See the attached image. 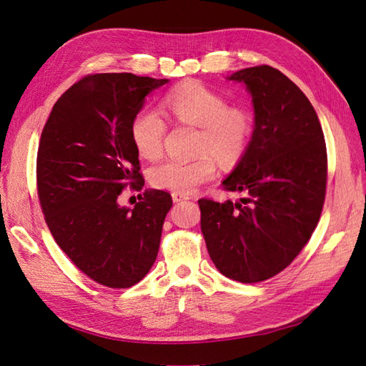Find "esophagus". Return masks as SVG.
<instances>
[{
	"label": "esophagus",
	"instance_id": "34e87169",
	"mask_svg": "<svg viewBox=\"0 0 366 366\" xmlns=\"http://www.w3.org/2000/svg\"><path fill=\"white\" fill-rule=\"evenodd\" d=\"M184 200H189V197L183 195V194L172 192V202H174V203H180V202H184Z\"/></svg>",
	"mask_w": 366,
	"mask_h": 366
}]
</instances>
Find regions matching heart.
Returning <instances> with one entry per match:
<instances>
[{
	"label": "heart",
	"instance_id": "b5f03b06",
	"mask_svg": "<svg viewBox=\"0 0 366 366\" xmlns=\"http://www.w3.org/2000/svg\"><path fill=\"white\" fill-rule=\"evenodd\" d=\"M164 108L180 124L198 127L197 151L191 160L166 159L152 164L149 183L157 189L189 194L212 180L217 159L235 164L253 137V116L246 107L227 105L226 97L198 81L175 86L163 99ZM129 136L142 157L156 159L163 151L166 124L159 113L143 108L131 120Z\"/></svg>",
	"mask_w": 366,
	"mask_h": 366
}]
</instances>
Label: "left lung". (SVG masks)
I'll return each mask as SVG.
<instances>
[{
    "label": "left lung",
    "mask_w": 366,
    "mask_h": 366,
    "mask_svg": "<svg viewBox=\"0 0 366 366\" xmlns=\"http://www.w3.org/2000/svg\"><path fill=\"white\" fill-rule=\"evenodd\" d=\"M254 109L250 145L223 182L239 202L198 200L202 232L215 267L253 284L282 272L304 249L322 212L327 147L307 96L269 65L239 70Z\"/></svg>",
    "instance_id": "1"
}]
</instances>
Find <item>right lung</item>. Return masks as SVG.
Here are the masks:
<instances>
[{
	"label": "right lung",
	"instance_id": "add662e5",
	"mask_svg": "<svg viewBox=\"0 0 366 366\" xmlns=\"http://www.w3.org/2000/svg\"><path fill=\"white\" fill-rule=\"evenodd\" d=\"M168 79L132 73L88 74L53 105L42 129L36 183L44 218L73 264L94 282L128 289L157 258L168 192L147 189L134 209L122 189L142 191L131 120L145 97Z\"/></svg>",
	"mask_w": 366,
	"mask_h": 366
}]
</instances>
